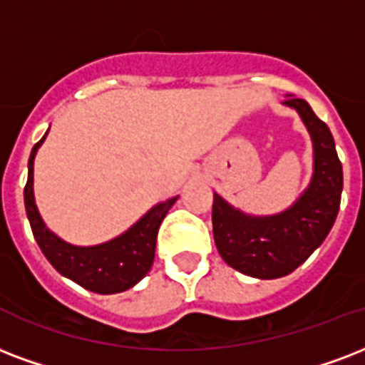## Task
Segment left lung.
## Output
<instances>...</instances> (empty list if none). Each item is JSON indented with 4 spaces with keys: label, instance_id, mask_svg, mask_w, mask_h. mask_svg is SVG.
I'll return each mask as SVG.
<instances>
[{
    "label": "left lung",
    "instance_id": "left-lung-1",
    "mask_svg": "<svg viewBox=\"0 0 365 365\" xmlns=\"http://www.w3.org/2000/svg\"><path fill=\"white\" fill-rule=\"evenodd\" d=\"M285 105L299 110L314 141V178L293 207L268 218H250L214 195L212 233L220 257L241 274L275 279L291 274L324 243L335 224L343 164L324 120L304 99L291 97Z\"/></svg>",
    "mask_w": 365,
    "mask_h": 365
}]
</instances>
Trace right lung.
<instances>
[{"mask_svg":"<svg viewBox=\"0 0 365 365\" xmlns=\"http://www.w3.org/2000/svg\"><path fill=\"white\" fill-rule=\"evenodd\" d=\"M46 135L36 143L30 153L28 182L24 185L26 216L41 252L61 275H65L88 291L113 294L133 287L151 269L158 227L178 197H172L168 201L151 208L135 226L108 243L97 245V247H74V245L65 243L57 235H53L41 222L34 202V191H32L34 157Z\"/></svg>","mask_w":365,"mask_h":365,"instance_id":"right-lung-1","label":"right lung"}]
</instances>
